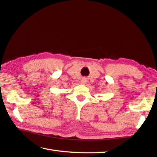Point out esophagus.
<instances>
[{"label": "esophagus", "instance_id": "1", "mask_svg": "<svg viewBox=\"0 0 157 157\" xmlns=\"http://www.w3.org/2000/svg\"><path fill=\"white\" fill-rule=\"evenodd\" d=\"M86 82H87V79H86V78H84L82 79V80H81V84H85Z\"/></svg>", "mask_w": 157, "mask_h": 157}]
</instances>
